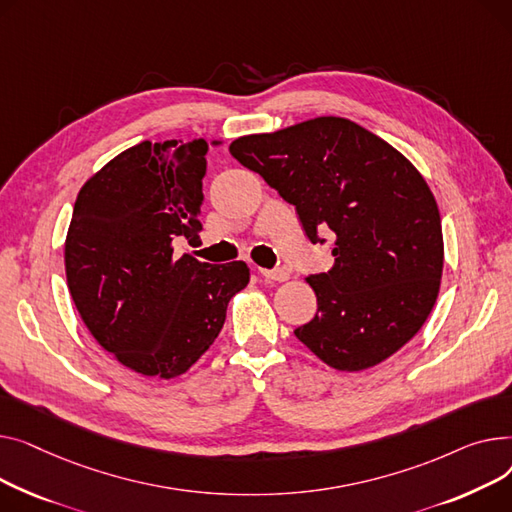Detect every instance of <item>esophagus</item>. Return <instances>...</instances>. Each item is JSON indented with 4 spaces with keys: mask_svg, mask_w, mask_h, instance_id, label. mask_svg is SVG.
Segmentation results:
<instances>
[{
    "mask_svg": "<svg viewBox=\"0 0 512 512\" xmlns=\"http://www.w3.org/2000/svg\"><path fill=\"white\" fill-rule=\"evenodd\" d=\"M260 275L268 281H287L289 279V273L283 268H275V270H266V268H260Z\"/></svg>",
    "mask_w": 512,
    "mask_h": 512,
    "instance_id": "1",
    "label": "esophagus"
}]
</instances>
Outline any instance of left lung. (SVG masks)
<instances>
[{
  "instance_id": "8db88e82",
  "label": "left lung",
  "mask_w": 512,
  "mask_h": 512,
  "mask_svg": "<svg viewBox=\"0 0 512 512\" xmlns=\"http://www.w3.org/2000/svg\"><path fill=\"white\" fill-rule=\"evenodd\" d=\"M229 153L293 204L312 244L333 231L335 264L306 281L318 312L293 333L341 372L372 368L430 316L442 277L438 204L397 148L343 117L231 142Z\"/></svg>"
}]
</instances>
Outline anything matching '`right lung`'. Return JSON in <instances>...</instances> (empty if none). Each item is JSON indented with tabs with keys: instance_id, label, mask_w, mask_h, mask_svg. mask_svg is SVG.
Segmentation results:
<instances>
[{
	"instance_id": "obj_1",
	"label": "right lung",
	"mask_w": 512,
	"mask_h": 512,
	"mask_svg": "<svg viewBox=\"0 0 512 512\" xmlns=\"http://www.w3.org/2000/svg\"><path fill=\"white\" fill-rule=\"evenodd\" d=\"M204 140L140 142L82 186L66 237L76 310L99 345L142 374L175 378L215 343L246 262H198Z\"/></svg>"
}]
</instances>
